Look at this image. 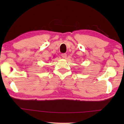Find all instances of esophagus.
I'll use <instances>...</instances> for the list:
<instances>
[{
    "label": "esophagus",
    "instance_id": "1",
    "mask_svg": "<svg viewBox=\"0 0 124 124\" xmlns=\"http://www.w3.org/2000/svg\"><path fill=\"white\" fill-rule=\"evenodd\" d=\"M62 58H66V57H67V54L62 53Z\"/></svg>",
    "mask_w": 124,
    "mask_h": 124
}]
</instances>
